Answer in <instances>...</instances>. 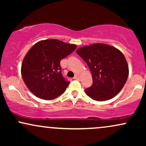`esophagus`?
<instances>
[{
  "label": "esophagus",
  "mask_w": 146,
  "mask_h": 146,
  "mask_svg": "<svg viewBox=\"0 0 146 146\" xmlns=\"http://www.w3.org/2000/svg\"><path fill=\"white\" fill-rule=\"evenodd\" d=\"M73 79H75V80H80V78H79L78 75H75L74 76V78H73Z\"/></svg>",
  "instance_id": "esophagus-1"
}]
</instances>
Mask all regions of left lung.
I'll list each match as a JSON object with an SVG mask.
<instances>
[{
    "mask_svg": "<svg viewBox=\"0 0 146 146\" xmlns=\"http://www.w3.org/2000/svg\"><path fill=\"white\" fill-rule=\"evenodd\" d=\"M76 52L91 72L93 84L85 90L88 96L96 101H106L119 93L129 73L126 60L119 50L98 43L78 48Z\"/></svg>",
    "mask_w": 146,
    "mask_h": 146,
    "instance_id": "1",
    "label": "left lung"
}]
</instances>
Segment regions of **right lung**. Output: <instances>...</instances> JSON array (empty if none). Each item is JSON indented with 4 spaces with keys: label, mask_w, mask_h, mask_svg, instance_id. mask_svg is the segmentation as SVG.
<instances>
[{
    "label": "right lung",
    "mask_w": 146,
    "mask_h": 146,
    "mask_svg": "<svg viewBox=\"0 0 146 146\" xmlns=\"http://www.w3.org/2000/svg\"><path fill=\"white\" fill-rule=\"evenodd\" d=\"M75 48L76 45L56 39L40 41L30 48L22 64L21 74L33 95L51 100L62 94L69 81L62 74L60 61Z\"/></svg>",
    "instance_id": "obj_1"
}]
</instances>
